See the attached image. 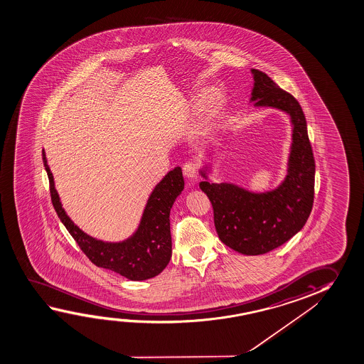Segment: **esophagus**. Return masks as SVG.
<instances>
[{
	"label": "esophagus",
	"instance_id": "obj_1",
	"mask_svg": "<svg viewBox=\"0 0 364 364\" xmlns=\"http://www.w3.org/2000/svg\"><path fill=\"white\" fill-rule=\"evenodd\" d=\"M197 173L196 163L188 162L183 166V174L186 178H193Z\"/></svg>",
	"mask_w": 364,
	"mask_h": 364
}]
</instances>
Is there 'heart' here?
I'll return each instance as SVG.
<instances>
[{"label": "heart", "instance_id": "b5f03b06", "mask_svg": "<svg viewBox=\"0 0 364 364\" xmlns=\"http://www.w3.org/2000/svg\"><path fill=\"white\" fill-rule=\"evenodd\" d=\"M218 104V96L215 93H208L202 101V110L205 114H210Z\"/></svg>", "mask_w": 364, "mask_h": 364}]
</instances>
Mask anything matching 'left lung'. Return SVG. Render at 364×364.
Segmentation results:
<instances>
[{"instance_id": "8db88e82", "label": "left lung", "mask_w": 364, "mask_h": 364, "mask_svg": "<svg viewBox=\"0 0 364 364\" xmlns=\"http://www.w3.org/2000/svg\"><path fill=\"white\" fill-rule=\"evenodd\" d=\"M254 85L249 104L282 111L289 116L292 141L286 176L271 190L257 192L231 182H214L213 163L203 158L198 173L201 188L214 208L220 240L244 255H259L289 242L304 228L311 213L315 161L300 104L258 70H250Z\"/></svg>"}]
</instances>
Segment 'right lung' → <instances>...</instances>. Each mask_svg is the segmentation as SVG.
Wrapping results in <instances>:
<instances>
[{
  "mask_svg": "<svg viewBox=\"0 0 364 364\" xmlns=\"http://www.w3.org/2000/svg\"><path fill=\"white\" fill-rule=\"evenodd\" d=\"M43 162L50 183L53 206L63 225L93 264L115 272L130 281L156 277L168 266L172 257L169 214L176 198L185 188L181 167L169 171L156 183L146 200L138 226L130 237L120 242H105L88 235L67 215L55 190L44 149Z\"/></svg>",
  "mask_w": 364,
  "mask_h": 364,
  "instance_id": "add662e5",
  "label": "right lung"
}]
</instances>
